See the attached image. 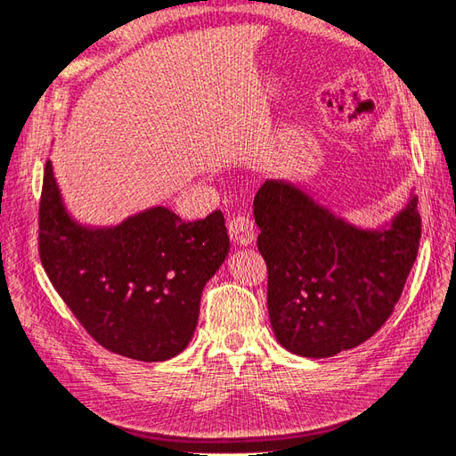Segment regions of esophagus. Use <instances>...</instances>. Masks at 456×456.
Instances as JSON below:
<instances>
[{
  "mask_svg": "<svg viewBox=\"0 0 456 456\" xmlns=\"http://www.w3.org/2000/svg\"><path fill=\"white\" fill-rule=\"evenodd\" d=\"M228 233L238 245H251L255 240V223L251 216L236 215L228 220Z\"/></svg>",
  "mask_w": 456,
  "mask_h": 456,
  "instance_id": "1",
  "label": "esophagus"
}]
</instances>
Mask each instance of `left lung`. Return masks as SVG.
Instances as JSON below:
<instances>
[{
	"label": "left lung",
	"mask_w": 456,
	"mask_h": 456,
	"mask_svg": "<svg viewBox=\"0 0 456 456\" xmlns=\"http://www.w3.org/2000/svg\"><path fill=\"white\" fill-rule=\"evenodd\" d=\"M255 223L272 329L302 357H330L377 333L402 297L422 226L417 198L392 226L362 230L281 181L256 191Z\"/></svg>",
	"instance_id": "left-lung-1"
}]
</instances>
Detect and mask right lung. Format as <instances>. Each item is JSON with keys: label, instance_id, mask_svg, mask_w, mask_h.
Masks as SVG:
<instances>
[{"label": "right lung", "instance_id": "add662e5", "mask_svg": "<svg viewBox=\"0 0 456 456\" xmlns=\"http://www.w3.org/2000/svg\"><path fill=\"white\" fill-rule=\"evenodd\" d=\"M37 224L39 260L54 291L102 348L136 362H165L188 346L203 287L230 249L220 211L184 223L154 207L114 228L79 226L64 209L51 161Z\"/></svg>", "mask_w": 456, "mask_h": 456}]
</instances>
